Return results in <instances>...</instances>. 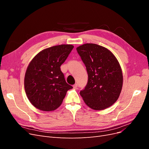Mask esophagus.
Wrapping results in <instances>:
<instances>
[{"instance_id":"obj_1","label":"esophagus","mask_w":149,"mask_h":149,"mask_svg":"<svg viewBox=\"0 0 149 149\" xmlns=\"http://www.w3.org/2000/svg\"><path fill=\"white\" fill-rule=\"evenodd\" d=\"M73 88H74V89H76L78 88V84H74L73 86Z\"/></svg>"}]
</instances>
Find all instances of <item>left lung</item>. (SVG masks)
Segmentation results:
<instances>
[{"instance_id":"obj_1","label":"left lung","mask_w":149,"mask_h":149,"mask_svg":"<svg viewBox=\"0 0 149 149\" xmlns=\"http://www.w3.org/2000/svg\"><path fill=\"white\" fill-rule=\"evenodd\" d=\"M76 49L88 74L81 96L94 110L109 107L118 100L123 88V71L118 60L109 49L97 44L85 43Z\"/></svg>"}]
</instances>
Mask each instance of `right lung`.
Listing matches in <instances>:
<instances>
[{"instance_id":"right-lung-1","label":"right lung","mask_w":149,"mask_h":149,"mask_svg":"<svg viewBox=\"0 0 149 149\" xmlns=\"http://www.w3.org/2000/svg\"><path fill=\"white\" fill-rule=\"evenodd\" d=\"M73 48L72 45H60L44 49L30 62L25 74L24 87L29 101L38 109H56L67 91L73 88L66 82L60 66Z\"/></svg>"}]
</instances>
